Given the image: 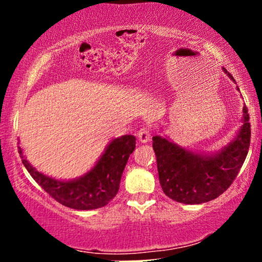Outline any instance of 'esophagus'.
I'll return each instance as SVG.
<instances>
[{
    "label": "esophagus",
    "instance_id": "obj_1",
    "mask_svg": "<svg viewBox=\"0 0 262 262\" xmlns=\"http://www.w3.org/2000/svg\"><path fill=\"white\" fill-rule=\"evenodd\" d=\"M138 139L141 143H148L150 140V129L148 127L140 128L139 132H138Z\"/></svg>",
    "mask_w": 262,
    "mask_h": 262
}]
</instances>
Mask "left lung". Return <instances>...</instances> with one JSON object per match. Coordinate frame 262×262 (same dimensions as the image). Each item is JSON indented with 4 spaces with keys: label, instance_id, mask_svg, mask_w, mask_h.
<instances>
[{
    "label": "left lung",
    "instance_id": "left-lung-1",
    "mask_svg": "<svg viewBox=\"0 0 262 262\" xmlns=\"http://www.w3.org/2000/svg\"><path fill=\"white\" fill-rule=\"evenodd\" d=\"M223 70L233 80V76L225 69ZM249 119L248 108L244 106L243 124L236 137L213 154H198L177 145L167 137H152V149L164 193L176 202L200 204L209 202L227 191L248 155L251 137Z\"/></svg>",
    "mask_w": 262,
    "mask_h": 262
}]
</instances>
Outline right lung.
I'll return each instance as SVG.
<instances>
[{"label": "right lung", "instance_id": "add662e5", "mask_svg": "<svg viewBox=\"0 0 262 262\" xmlns=\"http://www.w3.org/2000/svg\"><path fill=\"white\" fill-rule=\"evenodd\" d=\"M134 149V135L116 138L108 144L103 154L89 172L70 181H61L39 172L27 161L20 146H18V152L27 171L49 196L69 208L90 210L104 207L116 197L122 173Z\"/></svg>", "mask_w": 262, "mask_h": 262}]
</instances>
